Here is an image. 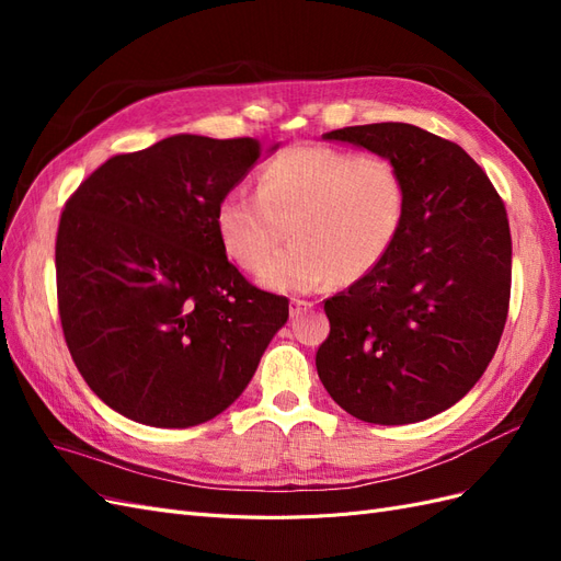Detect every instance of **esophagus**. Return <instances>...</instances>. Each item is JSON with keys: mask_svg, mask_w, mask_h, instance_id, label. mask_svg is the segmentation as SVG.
Masks as SVG:
<instances>
[{"mask_svg": "<svg viewBox=\"0 0 561 561\" xmlns=\"http://www.w3.org/2000/svg\"><path fill=\"white\" fill-rule=\"evenodd\" d=\"M311 307V301H304V299H290V316L297 318L301 316L304 311H307Z\"/></svg>", "mask_w": 561, "mask_h": 561, "instance_id": "1", "label": "esophagus"}]
</instances>
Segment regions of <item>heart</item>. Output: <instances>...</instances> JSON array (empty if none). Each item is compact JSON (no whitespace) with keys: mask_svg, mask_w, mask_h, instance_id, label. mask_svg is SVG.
<instances>
[{"mask_svg":"<svg viewBox=\"0 0 561 561\" xmlns=\"http://www.w3.org/2000/svg\"><path fill=\"white\" fill-rule=\"evenodd\" d=\"M407 213L402 171L383 154L328 145L283 149L257 178V194L233 190L217 203L215 227L229 260L260 268L285 239L293 243L262 271L280 293H309L371 274L398 241Z\"/></svg>","mask_w":561,"mask_h":561,"instance_id":"obj_1","label":"heart"}]
</instances>
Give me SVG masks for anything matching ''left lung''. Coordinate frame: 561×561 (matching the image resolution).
<instances>
[{"instance_id": "obj_1", "label": "left lung", "mask_w": 561, "mask_h": 561, "mask_svg": "<svg viewBox=\"0 0 561 561\" xmlns=\"http://www.w3.org/2000/svg\"><path fill=\"white\" fill-rule=\"evenodd\" d=\"M393 159L407 213L386 260L325 301L316 367L351 416L402 426L461 400L494 358L511 307L503 198L456 142L412 124L322 135Z\"/></svg>"}]
</instances>
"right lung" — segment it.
<instances>
[{
  "instance_id": "1",
  "label": "right lung",
  "mask_w": 561,
  "mask_h": 561,
  "mask_svg": "<svg viewBox=\"0 0 561 561\" xmlns=\"http://www.w3.org/2000/svg\"><path fill=\"white\" fill-rule=\"evenodd\" d=\"M260 140L173 135L116 154L67 198L56 239L58 313L83 381L157 428L215 419L250 383L287 299L248 283L219 243L217 203Z\"/></svg>"
}]
</instances>
